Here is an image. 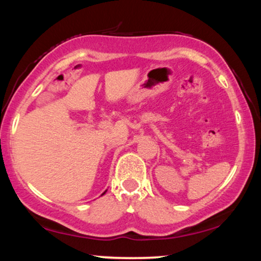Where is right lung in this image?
Segmentation results:
<instances>
[{
	"label": "right lung",
	"mask_w": 261,
	"mask_h": 261,
	"mask_svg": "<svg viewBox=\"0 0 261 261\" xmlns=\"http://www.w3.org/2000/svg\"><path fill=\"white\" fill-rule=\"evenodd\" d=\"M105 193H106V192H103V193H102V194H105Z\"/></svg>",
	"instance_id": "add662e5"
}]
</instances>
